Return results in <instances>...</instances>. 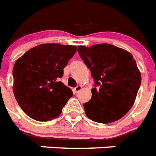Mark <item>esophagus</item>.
Listing matches in <instances>:
<instances>
[{
  "instance_id": "34e87169",
  "label": "esophagus",
  "mask_w": 156,
  "mask_h": 156,
  "mask_svg": "<svg viewBox=\"0 0 156 156\" xmlns=\"http://www.w3.org/2000/svg\"><path fill=\"white\" fill-rule=\"evenodd\" d=\"M81 89H82V86H81V85H78L76 87L74 88V91H75L76 93H78L80 91Z\"/></svg>"
}]
</instances>
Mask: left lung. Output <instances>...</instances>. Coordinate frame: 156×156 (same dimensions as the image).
<instances>
[{
	"label": "left lung",
	"mask_w": 156,
	"mask_h": 156,
	"mask_svg": "<svg viewBox=\"0 0 156 156\" xmlns=\"http://www.w3.org/2000/svg\"><path fill=\"white\" fill-rule=\"evenodd\" d=\"M80 56L90 69L95 87L91 100L83 104L93 122H116L133 106L141 83V74L129 52L110 44L78 46Z\"/></svg>",
	"instance_id": "left-lung-1"
}]
</instances>
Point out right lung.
<instances>
[{
    "label": "right lung",
    "mask_w": 156,
    "mask_h": 156,
    "mask_svg": "<svg viewBox=\"0 0 156 156\" xmlns=\"http://www.w3.org/2000/svg\"><path fill=\"white\" fill-rule=\"evenodd\" d=\"M76 49L58 43L41 44L16 62L12 70L13 93L27 116L47 122L61 114L73 91L59 80Z\"/></svg>",
    "instance_id": "add662e5"
}]
</instances>
